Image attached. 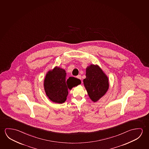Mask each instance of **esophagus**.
I'll return each instance as SVG.
<instances>
[{"instance_id":"obj_1","label":"esophagus","mask_w":149,"mask_h":149,"mask_svg":"<svg viewBox=\"0 0 149 149\" xmlns=\"http://www.w3.org/2000/svg\"><path fill=\"white\" fill-rule=\"evenodd\" d=\"M77 78H78V79H80V80H81V79H82L81 75H78V76L77 77Z\"/></svg>"}]
</instances>
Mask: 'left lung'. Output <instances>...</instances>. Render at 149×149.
<instances>
[{
	"mask_svg": "<svg viewBox=\"0 0 149 149\" xmlns=\"http://www.w3.org/2000/svg\"><path fill=\"white\" fill-rule=\"evenodd\" d=\"M86 78L83 83L93 102H96L109 88L108 78L98 65H91L86 69Z\"/></svg>",
	"mask_w": 149,
	"mask_h": 149,
	"instance_id": "1",
	"label": "left lung"
}]
</instances>
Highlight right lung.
<instances>
[{"instance_id": "right-lung-1", "label": "right lung", "mask_w": 149, "mask_h": 149, "mask_svg": "<svg viewBox=\"0 0 149 149\" xmlns=\"http://www.w3.org/2000/svg\"><path fill=\"white\" fill-rule=\"evenodd\" d=\"M80 80L74 77L67 79L63 69L55 67L48 71L44 80V88L48 98L54 102L62 104L66 100L68 89L81 84Z\"/></svg>"}]
</instances>
